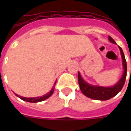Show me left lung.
Instances as JSON below:
<instances>
[{"label": "left lung", "instance_id": "obj_1", "mask_svg": "<svg viewBox=\"0 0 131 131\" xmlns=\"http://www.w3.org/2000/svg\"><path fill=\"white\" fill-rule=\"evenodd\" d=\"M109 41L113 43L116 44V42L110 36H109ZM119 49L120 50V53L122 59V65L124 69V73L122 78L118 83H116L114 86L112 87H103V86H93L91 84L86 83L82 78L80 72H78V82L81 91L84 95L88 98L92 99L94 100H100V101H106L114 97L116 94H118L122 88L124 86L125 80L126 78V72H127V66H126V61L125 59L124 52L122 51V48L119 46Z\"/></svg>", "mask_w": 131, "mask_h": 131}]
</instances>
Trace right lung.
I'll return each mask as SVG.
<instances>
[{
	"mask_svg": "<svg viewBox=\"0 0 131 131\" xmlns=\"http://www.w3.org/2000/svg\"><path fill=\"white\" fill-rule=\"evenodd\" d=\"M56 83V82H55V84ZM54 87L55 86H53V88H51V90L49 92H47L46 94L43 95V96H38V97H33V98H26V97H24V96H21L18 95L17 94H15V95L17 96V97H19V99H21V100H23L24 101H26V102H29V103H38V102H41V101H43L44 100L47 99L50 96L53 94V90H54Z\"/></svg>",
	"mask_w": 131,
	"mask_h": 131,
	"instance_id": "obj_1",
	"label": "right lung"
}]
</instances>
